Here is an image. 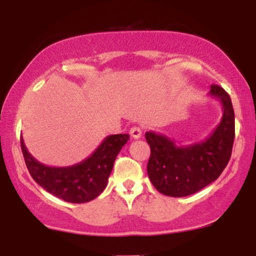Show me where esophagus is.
I'll return each mask as SVG.
<instances>
[{
    "instance_id": "34e87169",
    "label": "esophagus",
    "mask_w": 256,
    "mask_h": 256,
    "mask_svg": "<svg viewBox=\"0 0 256 256\" xmlns=\"http://www.w3.org/2000/svg\"><path fill=\"white\" fill-rule=\"evenodd\" d=\"M130 134L132 138L138 140V138H140V136H142V130H140V128H138V126H134V128H131Z\"/></svg>"
}]
</instances>
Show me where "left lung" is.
I'll return each instance as SVG.
<instances>
[{
	"label": "left lung",
	"instance_id": "obj_1",
	"mask_svg": "<svg viewBox=\"0 0 256 256\" xmlns=\"http://www.w3.org/2000/svg\"><path fill=\"white\" fill-rule=\"evenodd\" d=\"M210 96L218 98L222 118L202 142L177 146L165 134L146 132L150 146L146 172L158 192L184 198L200 192L222 174L231 158L234 140V112L230 96L219 85L210 86Z\"/></svg>",
	"mask_w": 256,
	"mask_h": 256
}]
</instances>
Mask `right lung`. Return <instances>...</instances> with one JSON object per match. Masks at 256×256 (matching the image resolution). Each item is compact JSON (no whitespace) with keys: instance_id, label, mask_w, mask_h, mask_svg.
<instances>
[{"instance_id":"right-lung-1","label":"right lung","mask_w":256,"mask_h":256,"mask_svg":"<svg viewBox=\"0 0 256 256\" xmlns=\"http://www.w3.org/2000/svg\"><path fill=\"white\" fill-rule=\"evenodd\" d=\"M128 138V134L106 137L89 158L67 167L43 165L28 152L22 138H20V144L26 167L37 184L64 201L84 204L96 198L104 192L116 155Z\"/></svg>"}]
</instances>
